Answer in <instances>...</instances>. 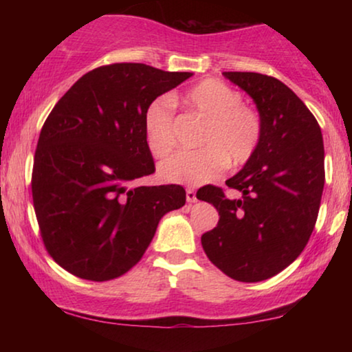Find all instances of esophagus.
Here are the masks:
<instances>
[{"label":"esophagus","mask_w":352,"mask_h":352,"mask_svg":"<svg viewBox=\"0 0 352 352\" xmlns=\"http://www.w3.org/2000/svg\"><path fill=\"white\" fill-rule=\"evenodd\" d=\"M186 199H187V201H189V204H195L197 201V195H195V190L194 189H187L186 190Z\"/></svg>","instance_id":"esophagus-1"}]
</instances>
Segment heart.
Here are the masks:
<instances>
[{"instance_id": "heart-1", "label": "heart", "mask_w": 352, "mask_h": 352, "mask_svg": "<svg viewBox=\"0 0 352 352\" xmlns=\"http://www.w3.org/2000/svg\"><path fill=\"white\" fill-rule=\"evenodd\" d=\"M182 100L205 120L197 151H182L158 165V175L173 184L201 186L223 175L226 166H242L254 155L261 141V118L242 104L239 89L216 78L192 86ZM144 134L148 151L162 157L175 147V105L168 96L157 98L144 113Z\"/></svg>"}]
</instances>
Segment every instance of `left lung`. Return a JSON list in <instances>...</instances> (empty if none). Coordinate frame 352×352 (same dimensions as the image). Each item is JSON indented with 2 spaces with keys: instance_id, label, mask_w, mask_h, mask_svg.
I'll use <instances>...</instances> for the list:
<instances>
[{
  "instance_id": "left-lung-1",
  "label": "left lung",
  "mask_w": 352,
  "mask_h": 352,
  "mask_svg": "<svg viewBox=\"0 0 352 352\" xmlns=\"http://www.w3.org/2000/svg\"><path fill=\"white\" fill-rule=\"evenodd\" d=\"M223 75L254 100L263 133L254 155L226 181L240 199H228L216 186L197 192L219 213L201 247L226 276L261 282L290 266L314 230L325 182L324 139L314 115L280 80L254 72Z\"/></svg>"
}]
</instances>
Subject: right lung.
<instances>
[{
    "label": "right lung",
    "mask_w": 352,
    "mask_h": 352,
    "mask_svg": "<svg viewBox=\"0 0 352 352\" xmlns=\"http://www.w3.org/2000/svg\"><path fill=\"white\" fill-rule=\"evenodd\" d=\"M146 64L98 67L59 99L43 124L32 173L43 242L67 272L112 280L139 263L184 187L134 186L155 171L144 134L152 100L190 78Z\"/></svg>",
    "instance_id": "obj_1"
}]
</instances>
